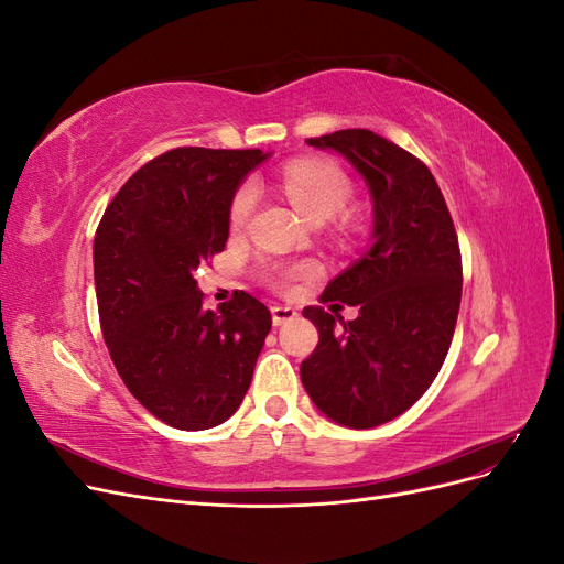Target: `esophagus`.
Wrapping results in <instances>:
<instances>
[{
    "mask_svg": "<svg viewBox=\"0 0 564 564\" xmlns=\"http://www.w3.org/2000/svg\"><path fill=\"white\" fill-rule=\"evenodd\" d=\"M270 313H272V324H275V327H282V324L292 322L299 315L296 308H292V305H282V303L272 305Z\"/></svg>",
    "mask_w": 564,
    "mask_h": 564,
    "instance_id": "esophagus-1",
    "label": "esophagus"
}]
</instances>
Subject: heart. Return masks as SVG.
Instances as JSON below:
<instances>
[{"mask_svg":"<svg viewBox=\"0 0 564 564\" xmlns=\"http://www.w3.org/2000/svg\"><path fill=\"white\" fill-rule=\"evenodd\" d=\"M282 187L289 199L294 202V207L313 224H322V220L336 216L352 195V183L344 169L319 160H301L289 164L282 174ZM253 204L256 187L245 183L235 193L228 209V224L232 230H240L247 224ZM311 270V265H268L263 270V278L275 289H289V284L301 275H308Z\"/></svg>","mask_w":564,"mask_h":564,"instance_id":"heart-1","label":"heart"}]
</instances>
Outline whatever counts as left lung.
<instances>
[{
	"instance_id": "left-lung-1",
	"label": "left lung",
	"mask_w": 564,
	"mask_h": 564,
	"mask_svg": "<svg viewBox=\"0 0 564 564\" xmlns=\"http://www.w3.org/2000/svg\"><path fill=\"white\" fill-rule=\"evenodd\" d=\"M305 143L336 150L367 181L373 245L322 294L360 315L346 322L322 305L303 311L319 344L301 362V381L324 416L373 429L406 412L445 362L464 282L458 237L431 169L412 152L369 129Z\"/></svg>"
}]
</instances>
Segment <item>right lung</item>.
Wrapping results in <instances>:
<instances>
[{
    "mask_svg": "<svg viewBox=\"0 0 564 564\" xmlns=\"http://www.w3.org/2000/svg\"><path fill=\"white\" fill-rule=\"evenodd\" d=\"M261 150L174 148L135 172L94 237L100 329L131 395L172 429L207 431L242 404L272 327L235 292L204 311L195 270L228 242L237 185Z\"/></svg>",
    "mask_w": 564,
    "mask_h": 564,
    "instance_id": "add662e5",
    "label": "right lung"
}]
</instances>
